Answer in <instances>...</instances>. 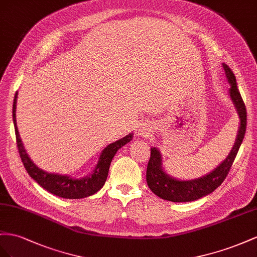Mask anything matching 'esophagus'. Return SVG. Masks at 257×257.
<instances>
[{"mask_svg": "<svg viewBox=\"0 0 257 257\" xmlns=\"http://www.w3.org/2000/svg\"><path fill=\"white\" fill-rule=\"evenodd\" d=\"M146 133H148V130H146L145 128H142V129H140V134H141V135H145Z\"/></svg>", "mask_w": 257, "mask_h": 257, "instance_id": "34e87169", "label": "esophagus"}]
</instances>
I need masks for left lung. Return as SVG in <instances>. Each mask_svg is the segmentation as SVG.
I'll list each match as a JSON object with an SVG mask.
<instances>
[{"label":"left lung","mask_w":257,"mask_h":257,"mask_svg":"<svg viewBox=\"0 0 257 257\" xmlns=\"http://www.w3.org/2000/svg\"><path fill=\"white\" fill-rule=\"evenodd\" d=\"M227 79L231 85L229 89L230 98L240 118V127L231 152L227 158L208 175L190 181H179L169 177L161 167V156L157 149H151V157L146 169V182L152 192L161 199L173 202H188L211 194L222 184L228 174L236 158L240 145L243 141L246 130V108L237 87L236 76L228 65L223 63Z\"/></svg>","instance_id":"obj_1"}]
</instances>
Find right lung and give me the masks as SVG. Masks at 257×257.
I'll return each mask as SVG.
<instances>
[{"label": "right lung", "instance_id": "add662e5", "mask_svg": "<svg viewBox=\"0 0 257 257\" xmlns=\"http://www.w3.org/2000/svg\"><path fill=\"white\" fill-rule=\"evenodd\" d=\"M16 103L17 92L15 94L14 98L13 120L15 126V134H16L17 149L27 172L36 183H39L44 189H46L47 192L56 196H59L61 198H65V199H80V198H85L96 194L98 190L103 187L107 178L109 166H111L112 159L115 156L116 152L118 151L121 146L133 140L134 138L133 134H130L120 139V140L107 145L100 155V159L98 161L96 169L93 170V173L90 174L89 177L74 180L70 177H67V175L48 173L40 169L39 167H36L32 163V160L29 158L28 154L24 149V145L20 140V136L18 133L16 122Z\"/></svg>", "mask_w": 257, "mask_h": 257}]
</instances>
